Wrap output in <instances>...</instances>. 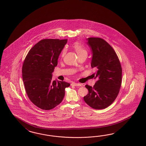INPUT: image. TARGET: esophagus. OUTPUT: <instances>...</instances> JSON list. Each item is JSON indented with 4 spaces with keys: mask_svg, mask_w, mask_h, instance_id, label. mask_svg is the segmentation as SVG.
Returning <instances> with one entry per match:
<instances>
[{
    "mask_svg": "<svg viewBox=\"0 0 146 146\" xmlns=\"http://www.w3.org/2000/svg\"><path fill=\"white\" fill-rule=\"evenodd\" d=\"M72 85L74 86H81V84L78 83H75V82H73V83H72Z\"/></svg>",
    "mask_w": 146,
    "mask_h": 146,
    "instance_id": "obj_1",
    "label": "esophagus"
}]
</instances>
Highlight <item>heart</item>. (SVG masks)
Segmentation results:
<instances>
[{
    "label": "heart",
    "instance_id": "1",
    "mask_svg": "<svg viewBox=\"0 0 146 146\" xmlns=\"http://www.w3.org/2000/svg\"><path fill=\"white\" fill-rule=\"evenodd\" d=\"M73 47L74 48L78 56L81 55L82 54H87V50L86 48L82 45L81 43L79 42H75L73 44ZM66 50L65 48H64L62 50L61 55L62 56H63L65 53Z\"/></svg>",
    "mask_w": 146,
    "mask_h": 146
}]
</instances>
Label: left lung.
I'll use <instances>...</instances> for the list:
<instances>
[{
    "label": "left lung",
    "instance_id": "8db88e82",
    "mask_svg": "<svg viewBox=\"0 0 146 146\" xmlns=\"http://www.w3.org/2000/svg\"><path fill=\"white\" fill-rule=\"evenodd\" d=\"M87 44L92 51L91 67L97 78L93 87L86 85L88 94L84 100L94 109H103L113 103L121 86L122 68L117 55L110 45L100 37L88 38Z\"/></svg>",
    "mask_w": 146,
    "mask_h": 146
}]
</instances>
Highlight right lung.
Here are the masks:
<instances>
[{"instance_id": "obj_1", "label": "right lung", "mask_w": 146, "mask_h": 146, "mask_svg": "<svg viewBox=\"0 0 146 146\" xmlns=\"http://www.w3.org/2000/svg\"><path fill=\"white\" fill-rule=\"evenodd\" d=\"M68 39H42L33 47L25 57L22 76L27 96L36 106L49 110L62 101L65 89L70 84L52 81L54 68Z\"/></svg>"}]
</instances>
